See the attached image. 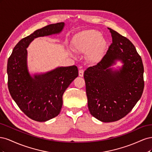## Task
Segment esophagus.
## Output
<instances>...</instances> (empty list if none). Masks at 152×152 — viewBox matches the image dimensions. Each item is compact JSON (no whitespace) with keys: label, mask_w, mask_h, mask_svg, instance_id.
<instances>
[{"label":"esophagus","mask_w":152,"mask_h":152,"mask_svg":"<svg viewBox=\"0 0 152 152\" xmlns=\"http://www.w3.org/2000/svg\"><path fill=\"white\" fill-rule=\"evenodd\" d=\"M84 70H82V69H80L79 71V75L80 77H83L84 76Z\"/></svg>","instance_id":"esophagus-1"}]
</instances>
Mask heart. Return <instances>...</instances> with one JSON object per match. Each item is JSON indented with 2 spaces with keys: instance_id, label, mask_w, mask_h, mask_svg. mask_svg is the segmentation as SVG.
Masks as SVG:
<instances>
[{
  "instance_id": "1",
  "label": "heart",
  "mask_w": 152,
  "mask_h": 152,
  "mask_svg": "<svg viewBox=\"0 0 152 152\" xmlns=\"http://www.w3.org/2000/svg\"><path fill=\"white\" fill-rule=\"evenodd\" d=\"M107 42L99 31L87 30L80 32L75 37L73 49L80 53L87 52V57L92 63H98L102 59Z\"/></svg>"
}]
</instances>
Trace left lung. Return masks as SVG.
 <instances>
[{"label":"left lung","mask_w":152,"mask_h":152,"mask_svg":"<svg viewBox=\"0 0 152 152\" xmlns=\"http://www.w3.org/2000/svg\"><path fill=\"white\" fill-rule=\"evenodd\" d=\"M112 43L97 65L84 72L91 114L103 122L120 120L141 98L144 89V68L134 45L125 37L108 28ZM121 61V69L110 67Z\"/></svg>","instance_id":"8db88e82"}]
</instances>
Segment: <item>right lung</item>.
Segmentation results:
<instances>
[{
    "instance_id": "obj_1",
    "label": "right lung",
    "mask_w": 152,
    "mask_h": 152,
    "mask_svg": "<svg viewBox=\"0 0 152 152\" xmlns=\"http://www.w3.org/2000/svg\"><path fill=\"white\" fill-rule=\"evenodd\" d=\"M63 22L49 25L22 39L14 48L7 61L8 89L12 98L26 116L35 121L45 122L58 115L63 95L79 75L75 65L58 67L32 77L27 67V50L34 39L59 34Z\"/></svg>"
}]
</instances>
